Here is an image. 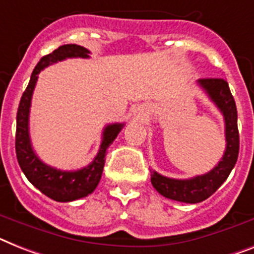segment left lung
Segmentation results:
<instances>
[{"label":"left lung","instance_id":"obj_1","mask_svg":"<svg viewBox=\"0 0 254 254\" xmlns=\"http://www.w3.org/2000/svg\"><path fill=\"white\" fill-rule=\"evenodd\" d=\"M225 118L226 150L217 166L204 175L190 179H173L152 171V184L157 192L170 200L197 204L206 200L221 187L235 166L239 156L238 110L228 83L225 79H200L197 81Z\"/></svg>","mask_w":254,"mask_h":254}]
</instances>
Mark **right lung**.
I'll list each match as a JSON object with an SVG mask.
<instances>
[{"instance_id":"1","label":"right lung","mask_w":254,"mask_h":254,"mask_svg":"<svg viewBox=\"0 0 254 254\" xmlns=\"http://www.w3.org/2000/svg\"><path fill=\"white\" fill-rule=\"evenodd\" d=\"M89 53H91L89 50L80 45L67 44L54 50L53 53L43 57L31 75L29 83L20 98L18 113H16L15 152L19 166L27 179L37 190H41L52 200L60 202H68V201L85 197L96 190L105 166L106 150L112 145L125 126L123 123H113L106 126L102 132V141L97 156L94 157V160L88 166L76 171H62L54 169L40 160L33 150L28 127L29 108H31L32 93L40 71L66 58H89Z\"/></svg>"}]
</instances>
